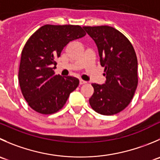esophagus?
Here are the masks:
<instances>
[{"mask_svg":"<svg viewBox=\"0 0 160 160\" xmlns=\"http://www.w3.org/2000/svg\"><path fill=\"white\" fill-rule=\"evenodd\" d=\"M87 82L85 81V80H80V84L82 85V84H84V83H86Z\"/></svg>","mask_w":160,"mask_h":160,"instance_id":"obj_1","label":"esophagus"}]
</instances>
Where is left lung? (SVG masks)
<instances>
[{"instance_id":"1","label":"left lung","mask_w":160,"mask_h":160,"mask_svg":"<svg viewBox=\"0 0 160 160\" xmlns=\"http://www.w3.org/2000/svg\"><path fill=\"white\" fill-rule=\"evenodd\" d=\"M95 42L101 66L105 68L104 84L92 83L91 108L99 114L111 116L123 111L131 102L138 83V59L130 41L108 26H83Z\"/></svg>"}]
</instances>
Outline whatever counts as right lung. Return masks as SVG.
I'll return each instance as SVG.
<instances>
[{
	"label": "right lung",
	"mask_w": 160,
	"mask_h": 160,
	"mask_svg": "<svg viewBox=\"0 0 160 160\" xmlns=\"http://www.w3.org/2000/svg\"><path fill=\"white\" fill-rule=\"evenodd\" d=\"M86 35L81 26L44 25L29 38L22 51L18 82L31 108L41 114H53L66 104L79 85L76 77L55 75V59L65 46Z\"/></svg>",
	"instance_id": "1"
}]
</instances>
